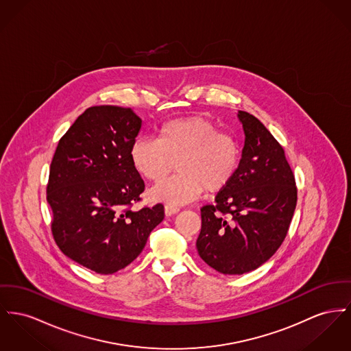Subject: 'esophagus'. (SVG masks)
I'll use <instances>...</instances> for the list:
<instances>
[{
	"mask_svg": "<svg viewBox=\"0 0 351 351\" xmlns=\"http://www.w3.org/2000/svg\"><path fill=\"white\" fill-rule=\"evenodd\" d=\"M178 211H180L178 206H173V205H166V206H165L166 215H173V214H177Z\"/></svg>",
	"mask_w": 351,
	"mask_h": 351,
	"instance_id": "obj_1",
	"label": "esophagus"
}]
</instances>
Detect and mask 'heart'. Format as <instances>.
Masks as SVG:
<instances>
[{"instance_id": "heart-1", "label": "heart", "mask_w": 351, "mask_h": 351, "mask_svg": "<svg viewBox=\"0 0 351 351\" xmlns=\"http://www.w3.org/2000/svg\"><path fill=\"white\" fill-rule=\"evenodd\" d=\"M239 145L233 136L218 132L208 118H177L165 122L156 141L137 138L130 160L137 173L160 182L177 166L178 174L150 190L154 201L178 206L197 199L202 191H218L233 180L239 165Z\"/></svg>"}]
</instances>
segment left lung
I'll return each mask as SVG.
<instances>
[{
    "label": "left lung",
    "mask_w": 351,
    "mask_h": 351,
    "mask_svg": "<svg viewBox=\"0 0 351 351\" xmlns=\"http://www.w3.org/2000/svg\"><path fill=\"white\" fill-rule=\"evenodd\" d=\"M245 142L233 180L201 209L197 252L222 274L258 269L278 250L297 205L291 167L266 126L238 110Z\"/></svg>",
    "instance_id": "1"
}]
</instances>
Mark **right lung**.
Listing matches in <instances>:
<instances>
[{"instance_id":"obj_1","label":"right lung","mask_w":351,"mask_h":351,"mask_svg":"<svg viewBox=\"0 0 351 351\" xmlns=\"http://www.w3.org/2000/svg\"><path fill=\"white\" fill-rule=\"evenodd\" d=\"M142 119L129 108L86 109L58 142L47 204L61 252L98 274H113L143 250L164 205L132 210L145 184L130 160Z\"/></svg>"}]
</instances>
